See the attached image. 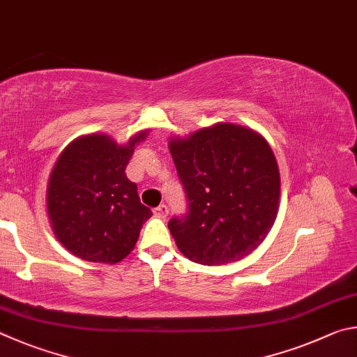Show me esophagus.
<instances>
[{"mask_svg":"<svg viewBox=\"0 0 357 357\" xmlns=\"http://www.w3.org/2000/svg\"><path fill=\"white\" fill-rule=\"evenodd\" d=\"M153 213H155V216H156V218H161V220H165V218L169 215V208H167V205H165V204L158 205V207H156V208L153 210Z\"/></svg>","mask_w":357,"mask_h":357,"instance_id":"1","label":"esophagus"}]
</instances>
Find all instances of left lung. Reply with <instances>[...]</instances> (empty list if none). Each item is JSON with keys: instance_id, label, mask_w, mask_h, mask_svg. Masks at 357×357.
<instances>
[{"instance_id": "obj_1", "label": "left lung", "mask_w": 357, "mask_h": 357, "mask_svg": "<svg viewBox=\"0 0 357 357\" xmlns=\"http://www.w3.org/2000/svg\"><path fill=\"white\" fill-rule=\"evenodd\" d=\"M188 213L167 227L190 260L236 261L257 248L278 216L280 175L270 144L257 131L216 123L169 141Z\"/></svg>"}]
</instances>
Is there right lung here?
I'll return each mask as SVG.
<instances>
[{"label": "right lung", "instance_id": "obj_1", "mask_svg": "<svg viewBox=\"0 0 357 357\" xmlns=\"http://www.w3.org/2000/svg\"><path fill=\"white\" fill-rule=\"evenodd\" d=\"M141 131L127 146L106 135H86L62 150L50 174L47 210L56 238L87 261L117 264L135 248L152 211L125 174Z\"/></svg>", "mask_w": 357, "mask_h": 357}]
</instances>
